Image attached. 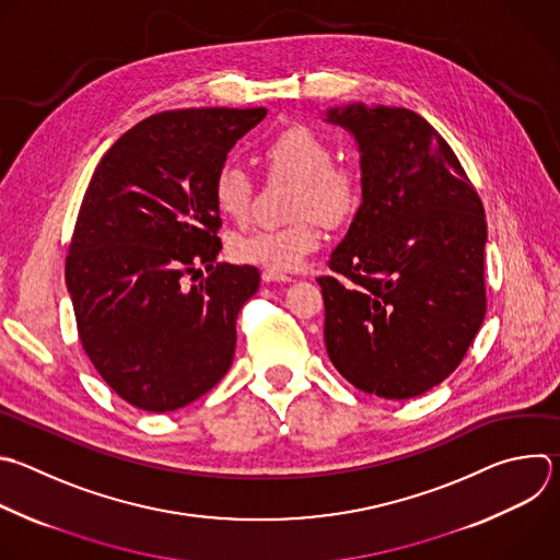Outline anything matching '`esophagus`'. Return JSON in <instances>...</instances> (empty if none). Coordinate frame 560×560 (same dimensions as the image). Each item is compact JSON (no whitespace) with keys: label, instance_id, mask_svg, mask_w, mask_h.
I'll list each match as a JSON object with an SVG mask.
<instances>
[{"label":"esophagus","instance_id":"1","mask_svg":"<svg viewBox=\"0 0 560 560\" xmlns=\"http://www.w3.org/2000/svg\"><path fill=\"white\" fill-rule=\"evenodd\" d=\"M261 279H264L266 283H290V281H294L290 275L275 272V270H264V272H261Z\"/></svg>","mask_w":560,"mask_h":560}]
</instances>
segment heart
Masks as SVG:
<instances>
[{"label":"heart","mask_w":560,"mask_h":560,"mask_svg":"<svg viewBox=\"0 0 560 560\" xmlns=\"http://www.w3.org/2000/svg\"><path fill=\"white\" fill-rule=\"evenodd\" d=\"M261 153L272 173L296 179L292 211L301 220L279 229H255L235 235L229 253L240 264L290 272L325 244L320 218L340 224L355 213L362 198V182L355 168L334 164L329 142L303 125L277 131ZM211 194L222 218L242 222L250 211L253 179L244 166L226 162L213 177Z\"/></svg>","instance_id":"heart-1"}]
</instances>
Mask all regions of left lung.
Returning <instances> with one entry per match:
<instances>
[{
	"label": "left lung",
	"instance_id": "1",
	"mask_svg": "<svg viewBox=\"0 0 560 560\" xmlns=\"http://www.w3.org/2000/svg\"><path fill=\"white\" fill-rule=\"evenodd\" d=\"M360 151L362 200L318 277L325 347L364 394L409 400L448 378L486 314V213L448 142L416 112L327 109Z\"/></svg>",
	"mask_w": 560,
	"mask_h": 560
}]
</instances>
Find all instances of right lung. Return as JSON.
<instances>
[{
  "mask_svg": "<svg viewBox=\"0 0 560 560\" xmlns=\"http://www.w3.org/2000/svg\"><path fill=\"white\" fill-rule=\"evenodd\" d=\"M266 114H153L107 149L90 179L66 283L85 353L136 409L191 405L233 362L237 314L259 290V270L215 264L222 220L211 189L229 151ZM198 265L210 277L184 291L180 277Z\"/></svg>",
  "mask_w": 560,
  "mask_h": 560,
  "instance_id": "right-lung-1",
  "label": "right lung"
}]
</instances>
